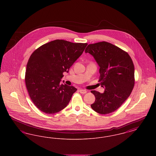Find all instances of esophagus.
<instances>
[{
  "instance_id": "esophagus-1",
  "label": "esophagus",
  "mask_w": 156,
  "mask_h": 156,
  "mask_svg": "<svg viewBox=\"0 0 156 156\" xmlns=\"http://www.w3.org/2000/svg\"><path fill=\"white\" fill-rule=\"evenodd\" d=\"M80 92L81 94H86V93L87 92V90H85V89H80Z\"/></svg>"
}]
</instances>
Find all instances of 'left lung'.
I'll return each mask as SVG.
<instances>
[{
  "mask_svg": "<svg viewBox=\"0 0 156 156\" xmlns=\"http://www.w3.org/2000/svg\"><path fill=\"white\" fill-rule=\"evenodd\" d=\"M85 52L92 55L99 68V82L105 88L101 94L91 90L95 101L90 105L97 113L115 111L130 96L134 85V67L127 52L111 43L102 41L89 44Z\"/></svg>",
  "mask_w": 156,
  "mask_h": 156,
  "instance_id": "8db88e82",
  "label": "left lung"
}]
</instances>
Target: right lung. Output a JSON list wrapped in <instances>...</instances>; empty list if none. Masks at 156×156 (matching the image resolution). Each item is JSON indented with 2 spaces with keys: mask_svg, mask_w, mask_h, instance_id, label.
I'll return each mask as SVG.
<instances>
[{
  "mask_svg": "<svg viewBox=\"0 0 156 156\" xmlns=\"http://www.w3.org/2000/svg\"><path fill=\"white\" fill-rule=\"evenodd\" d=\"M87 45L55 40L32 53L26 66L25 82L31 101L39 110L53 114L68 105L77 89L60 82L63 73H68Z\"/></svg>",
  "mask_w": 156,
  "mask_h": 156,
  "instance_id": "add662e5",
  "label": "right lung"
}]
</instances>
